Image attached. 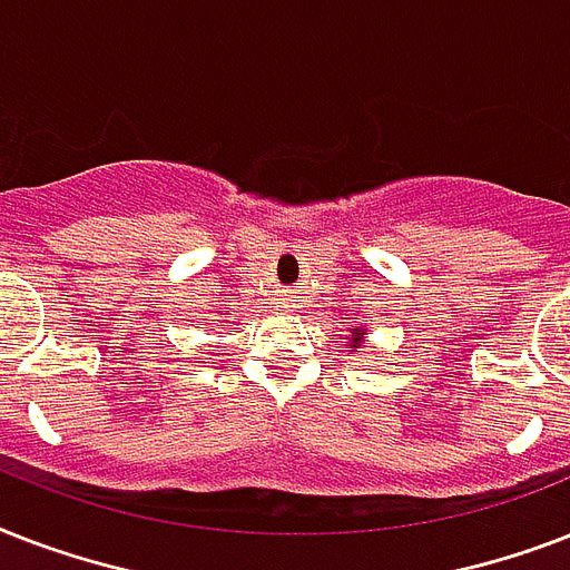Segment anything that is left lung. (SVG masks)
<instances>
[{"label": "left lung", "instance_id": "obj_1", "mask_svg": "<svg viewBox=\"0 0 570 570\" xmlns=\"http://www.w3.org/2000/svg\"><path fill=\"white\" fill-rule=\"evenodd\" d=\"M355 334H357V328H355Z\"/></svg>", "mask_w": 570, "mask_h": 570}]
</instances>
